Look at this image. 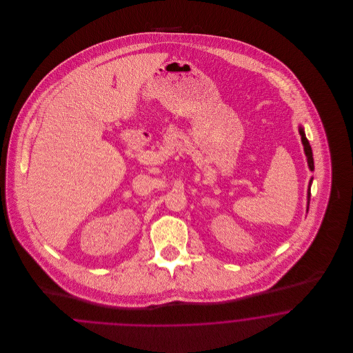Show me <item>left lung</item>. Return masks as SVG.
Segmentation results:
<instances>
[{
	"label": "left lung",
	"instance_id": "8db88e82",
	"mask_svg": "<svg viewBox=\"0 0 353 353\" xmlns=\"http://www.w3.org/2000/svg\"><path fill=\"white\" fill-rule=\"evenodd\" d=\"M299 134L302 137L303 148H304V153H305V157H307V164H308V168L310 170H314L315 165H314V156H312V150H311V145L305 137L304 134V128L302 125H299ZM312 180L314 177H311L310 183H308V190H307V210H308V206H310V197H311V185H312Z\"/></svg>",
	"mask_w": 353,
	"mask_h": 353
}]
</instances>
